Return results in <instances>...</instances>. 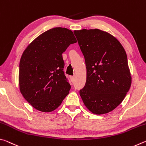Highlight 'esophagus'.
<instances>
[{
  "label": "esophagus",
  "instance_id": "34e87169",
  "mask_svg": "<svg viewBox=\"0 0 146 146\" xmlns=\"http://www.w3.org/2000/svg\"><path fill=\"white\" fill-rule=\"evenodd\" d=\"M70 79H71V82H74V80H75V77H74L73 76H70Z\"/></svg>",
  "mask_w": 146,
  "mask_h": 146
}]
</instances>
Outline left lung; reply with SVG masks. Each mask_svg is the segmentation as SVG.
Here are the masks:
<instances>
[{"mask_svg":"<svg viewBox=\"0 0 146 146\" xmlns=\"http://www.w3.org/2000/svg\"><path fill=\"white\" fill-rule=\"evenodd\" d=\"M85 59L86 82L80 90L83 102L97 115L115 109L131 84L126 53L117 38L95 29L73 31Z\"/></svg>","mask_w":146,"mask_h":146,"instance_id":"left-lung-1","label":"left lung"}]
</instances>
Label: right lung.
<instances>
[{"mask_svg": "<svg viewBox=\"0 0 146 146\" xmlns=\"http://www.w3.org/2000/svg\"><path fill=\"white\" fill-rule=\"evenodd\" d=\"M76 42L72 31L65 28L49 29L24 50L19 64L20 91L36 110H56L68 95L71 86L64 72L62 54Z\"/></svg>", "mask_w": 146, "mask_h": 146, "instance_id": "obj_1", "label": "right lung"}]
</instances>
